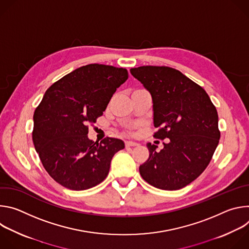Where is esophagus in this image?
Segmentation results:
<instances>
[{"label":"esophagus","mask_w":249,"mask_h":249,"mask_svg":"<svg viewBox=\"0 0 249 249\" xmlns=\"http://www.w3.org/2000/svg\"><path fill=\"white\" fill-rule=\"evenodd\" d=\"M139 144L136 143V142H132V141H127L125 142V146L126 147H135V146H138Z\"/></svg>","instance_id":"obj_1"}]
</instances>
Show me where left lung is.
Here are the masks:
<instances>
[{"label":"left lung","instance_id":"obj_1","mask_svg":"<svg viewBox=\"0 0 249 249\" xmlns=\"http://www.w3.org/2000/svg\"><path fill=\"white\" fill-rule=\"evenodd\" d=\"M153 99L154 137L167 139L163 149L147 144L148 160L139 167L149 184L162 190L185 187L205 170L219 144V117L203 88L169 67L132 68Z\"/></svg>","mask_w":249,"mask_h":249}]
</instances>
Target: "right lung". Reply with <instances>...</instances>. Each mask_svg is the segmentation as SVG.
Returning a JSON list of instances; mask_svg holds the SVG:
<instances>
[{
    "instance_id": "add662e5",
    "label": "right lung",
    "mask_w": 249,
    "mask_h": 249,
    "mask_svg": "<svg viewBox=\"0 0 249 249\" xmlns=\"http://www.w3.org/2000/svg\"><path fill=\"white\" fill-rule=\"evenodd\" d=\"M128 77L126 69L89 64L46 90L34 111L32 140L44 168L62 186L79 191L99 184L124 149L122 140L107 137L98 143L88 133Z\"/></svg>"
}]
</instances>
